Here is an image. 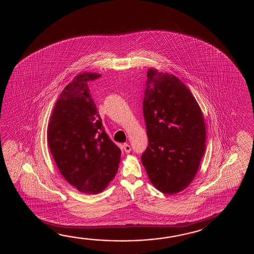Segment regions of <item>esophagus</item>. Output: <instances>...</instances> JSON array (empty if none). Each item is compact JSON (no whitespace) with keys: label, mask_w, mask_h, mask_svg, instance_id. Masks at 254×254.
<instances>
[{"label":"esophagus","mask_w":254,"mask_h":254,"mask_svg":"<svg viewBox=\"0 0 254 254\" xmlns=\"http://www.w3.org/2000/svg\"><path fill=\"white\" fill-rule=\"evenodd\" d=\"M123 148H124V150H125L126 153H129V151H131V148H130V146L128 143H125Z\"/></svg>","instance_id":"34e87169"}]
</instances>
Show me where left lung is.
Returning <instances> with one entry per match:
<instances>
[{
    "label": "left lung",
    "mask_w": 254,
    "mask_h": 254,
    "mask_svg": "<svg viewBox=\"0 0 254 254\" xmlns=\"http://www.w3.org/2000/svg\"><path fill=\"white\" fill-rule=\"evenodd\" d=\"M143 116L149 145L141 155L153 186L164 194L184 190L205 151L203 114L194 96L173 74L147 71Z\"/></svg>",
    "instance_id": "8db88e82"
}]
</instances>
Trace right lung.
Returning <instances> with one entry per match:
<instances>
[{
	"mask_svg": "<svg viewBox=\"0 0 254 254\" xmlns=\"http://www.w3.org/2000/svg\"><path fill=\"white\" fill-rule=\"evenodd\" d=\"M101 76L76 75L60 94L48 125L49 148L60 173L87 194H97L108 186L122 154L106 133L88 87Z\"/></svg>",
	"mask_w": 254,
	"mask_h": 254,
	"instance_id": "add662e5",
	"label": "right lung"
}]
</instances>
